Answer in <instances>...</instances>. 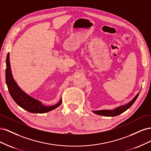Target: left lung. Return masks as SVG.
I'll return each mask as SVG.
<instances>
[{
    "instance_id": "1",
    "label": "left lung",
    "mask_w": 151,
    "mask_h": 151,
    "mask_svg": "<svg viewBox=\"0 0 151 151\" xmlns=\"http://www.w3.org/2000/svg\"><path fill=\"white\" fill-rule=\"evenodd\" d=\"M139 93H138L135 96L133 99H132L130 102H129V103L124 104V105H122V106H118V107H116V108L113 109H104V110H96V111H93V112L95 114H97V115H101V116H117L118 115H120L121 113L125 111L127 109H129L132 106V105L134 103V102L135 101V100L139 96Z\"/></svg>"
}]
</instances>
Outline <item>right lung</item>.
<instances>
[{"label": "right lung", "mask_w": 151, "mask_h": 151, "mask_svg": "<svg viewBox=\"0 0 151 151\" xmlns=\"http://www.w3.org/2000/svg\"><path fill=\"white\" fill-rule=\"evenodd\" d=\"M9 58V53H8L6 58V84L11 97L20 107L32 113H44L52 111L60 106L62 103V98L60 99V101L55 104L52 106H46L39 100L30 96L22 91L12 76Z\"/></svg>", "instance_id": "obj_1"}]
</instances>
